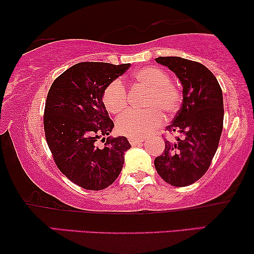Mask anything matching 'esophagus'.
I'll list each match as a JSON object with an SVG mask.
<instances>
[{"instance_id":"34e87169","label":"esophagus","mask_w":254,"mask_h":254,"mask_svg":"<svg viewBox=\"0 0 254 254\" xmlns=\"http://www.w3.org/2000/svg\"><path fill=\"white\" fill-rule=\"evenodd\" d=\"M129 143L131 145H137V144H141L142 142L144 141V138H129Z\"/></svg>"}]
</instances>
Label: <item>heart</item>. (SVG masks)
Here are the masks:
<instances>
[{"mask_svg":"<svg viewBox=\"0 0 254 254\" xmlns=\"http://www.w3.org/2000/svg\"><path fill=\"white\" fill-rule=\"evenodd\" d=\"M135 89L147 90L148 96L143 102L147 111L129 112L117 121L118 134L136 138L143 137L152 129L161 126L166 117L179 110L182 97L179 90L173 85L170 76L157 67H142L134 72ZM103 104L110 113L118 116L126 112L129 107L128 90L120 78L113 79L103 92Z\"/></svg>","mask_w":254,"mask_h":254,"instance_id":"heart-1","label":"heart"}]
</instances>
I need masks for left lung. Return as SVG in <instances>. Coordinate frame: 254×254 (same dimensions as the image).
I'll use <instances>...</instances> for the list:
<instances>
[{
    "mask_svg": "<svg viewBox=\"0 0 254 254\" xmlns=\"http://www.w3.org/2000/svg\"><path fill=\"white\" fill-rule=\"evenodd\" d=\"M183 84V104L166 127L175 140L165 138V149L155 158L161 178L176 187L189 186L209 169L223 128V96L216 77L196 61L178 57H159Z\"/></svg>",
    "mask_w": 254,
    "mask_h": 254,
    "instance_id": "1",
    "label": "left lung"
}]
</instances>
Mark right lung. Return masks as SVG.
<instances>
[{"label":"right lung","mask_w":254,"mask_h":254,"mask_svg":"<svg viewBox=\"0 0 254 254\" xmlns=\"http://www.w3.org/2000/svg\"><path fill=\"white\" fill-rule=\"evenodd\" d=\"M129 64L79 62L54 79L44 111V129L58 169L76 185L100 190L120 175L130 148L125 136L106 137L114 124L103 104L104 89Z\"/></svg>","instance_id":"right-lung-1"}]
</instances>
